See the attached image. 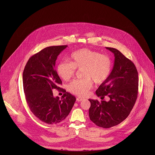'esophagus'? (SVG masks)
<instances>
[{"label":"esophagus","mask_w":155,"mask_h":155,"mask_svg":"<svg viewBox=\"0 0 155 155\" xmlns=\"http://www.w3.org/2000/svg\"><path fill=\"white\" fill-rule=\"evenodd\" d=\"M83 99H84L82 98L78 97V98H77V101H78V102H81V101H82Z\"/></svg>","instance_id":"34e87169"}]
</instances>
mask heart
I'll list each match as a JSON object with an SVG mask.
<instances>
[{
	"instance_id": "b5f03b06",
	"label": "heart",
	"mask_w": 155,
	"mask_h": 155,
	"mask_svg": "<svg viewBox=\"0 0 155 155\" xmlns=\"http://www.w3.org/2000/svg\"><path fill=\"white\" fill-rule=\"evenodd\" d=\"M70 59L71 62H60L57 67V71L62 79L69 81L75 75L76 69H83L82 75L85 78L75 80L69 86V91L78 96L88 93L93 86L92 79L97 84H103L112 71L111 58L89 49L82 48L73 52Z\"/></svg>"
}]
</instances>
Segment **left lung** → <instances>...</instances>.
Here are the masks:
<instances>
[{"label": "left lung", "instance_id": "left-lung-1", "mask_svg": "<svg viewBox=\"0 0 155 155\" xmlns=\"http://www.w3.org/2000/svg\"><path fill=\"white\" fill-rule=\"evenodd\" d=\"M114 54L113 70L106 81L101 84L95 93L108 101L89 99L90 120L99 127L108 128L125 120L131 111L138 93V73L134 64L121 52L106 47Z\"/></svg>", "mask_w": 155, "mask_h": 155}]
</instances>
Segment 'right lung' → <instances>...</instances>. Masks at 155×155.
Wrapping results in <instances>:
<instances>
[{
	"instance_id": "obj_1",
	"label": "right lung",
	"mask_w": 155,
	"mask_h": 155,
	"mask_svg": "<svg viewBox=\"0 0 155 155\" xmlns=\"http://www.w3.org/2000/svg\"><path fill=\"white\" fill-rule=\"evenodd\" d=\"M67 45L52 46L34 54L25 66L23 84L25 99L33 114L49 124L63 121L71 112L75 97L59 87L62 84L55 70L57 56ZM64 93L61 100L53 96V89Z\"/></svg>"
}]
</instances>
